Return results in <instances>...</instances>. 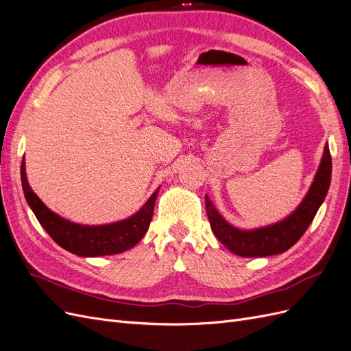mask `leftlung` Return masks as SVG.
Segmentation results:
<instances>
[{"instance_id":"8db88e82","label":"left lung","mask_w":351,"mask_h":351,"mask_svg":"<svg viewBox=\"0 0 351 351\" xmlns=\"http://www.w3.org/2000/svg\"><path fill=\"white\" fill-rule=\"evenodd\" d=\"M331 172L332 162L330 147L325 144L318 172H316L308 194L303 198L299 207L285 220L254 230L233 228L230 223L220 216L216 207L213 206V202L206 195V211L214 236L230 252L245 258L269 256L286 252L300 239L316 216V211L321 207L326 197V192L330 189Z\"/></svg>"}]
</instances>
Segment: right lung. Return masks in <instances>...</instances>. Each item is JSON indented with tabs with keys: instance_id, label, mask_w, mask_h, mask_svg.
<instances>
[{
	"instance_id": "right-lung-1",
	"label": "right lung",
	"mask_w": 351,
	"mask_h": 351,
	"mask_svg": "<svg viewBox=\"0 0 351 351\" xmlns=\"http://www.w3.org/2000/svg\"><path fill=\"white\" fill-rule=\"evenodd\" d=\"M20 173L27 204L35 213L42 228L61 247L74 255L104 256L121 254L137 245L149 230L159 189L153 192V195L134 216L125 220L101 226H83L62 219L43 204L27 182L25 160L21 162Z\"/></svg>"
}]
</instances>
